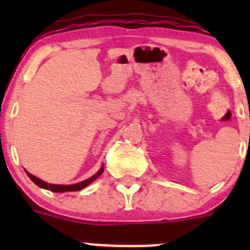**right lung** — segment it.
<instances>
[{
    "mask_svg": "<svg viewBox=\"0 0 250 250\" xmlns=\"http://www.w3.org/2000/svg\"><path fill=\"white\" fill-rule=\"evenodd\" d=\"M103 172H104V167H102V169H100L97 174H94L92 178L87 179V180H84V181H81V183L74 184V185H53V184H48V183H46V181H43V180H41V179L36 178V176L31 175L29 172H26V174H27V176H29V178L31 179V180L34 181L37 186H40V188H46V190L52 191V192H67V191L82 190V188H84L85 186L89 185L92 181H94L98 176L102 175Z\"/></svg>",
    "mask_w": 250,
    "mask_h": 250,
    "instance_id": "obj_1",
    "label": "right lung"
}]
</instances>
